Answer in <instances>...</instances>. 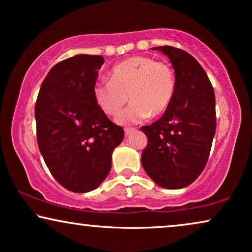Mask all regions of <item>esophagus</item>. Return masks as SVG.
<instances>
[{"label":"esophagus","mask_w":252,"mask_h":252,"mask_svg":"<svg viewBox=\"0 0 252 252\" xmlns=\"http://www.w3.org/2000/svg\"><path fill=\"white\" fill-rule=\"evenodd\" d=\"M135 128H134V127H126L125 128V134L126 135H129V134H132V133H134L135 132Z\"/></svg>","instance_id":"34e87169"}]
</instances>
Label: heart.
I'll return each mask as SVG.
<instances>
[{"mask_svg": "<svg viewBox=\"0 0 252 252\" xmlns=\"http://www.w3.org/2000/svg\"><path fill=\"white\" fill-rule=\"evenodd\" d=\"M175 89V74L169 64L139 55L116 64L110 81L94 84V96L98 106L109 116H117L129 97L132 104L119 114L117 122L130 125L143 122L152 114L164 113Z\"/></svg>", "mask_w": 252, "mask_h": 252, "instance_id": "b5f03b06", "label": "heart"}]
</instances>
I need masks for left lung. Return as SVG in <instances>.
Wrapping results in <instances>:
<instances>
[{"label": "left lung", "mask_w": 252, "mask_h": 252, "mask_svg": "<svg viewBox=\"0 0 252 252\" xmlns=\"http://www.w3.org/2000/svg\"><path fill=\"white\" fill-rule=\"evenodd\" d=\"M153 50L171 61L176 89L161 118L141 127L148 138L141 163L158 186L177 190L193 183L207 163L217 129L215 94L204 68L191 54L171 46Z\"/></svg>", "instance_id": "1"}]
</instances>
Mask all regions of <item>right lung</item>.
Returning <instances> with one entry per match:
<instances>
[{"label": "right lung", "instance_id": "right-lung-1", "mask_svg": "<svg viewBox=\"0 0 252 252\" xmlns=\"http://www.w3.org/2000/svg\"><path fill=\"white\" fill-rule=\"evenodd\" d=\"M100 55L59 62L42 81L35 103L37 140L44 161L67 190L86 193L109 175L124 129L107 118L94 96Z\"/></svg>", "mask_w": 252, "mask_h": 252}]
</instances>
